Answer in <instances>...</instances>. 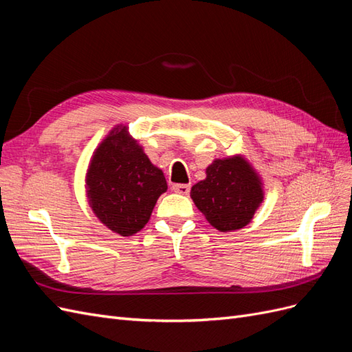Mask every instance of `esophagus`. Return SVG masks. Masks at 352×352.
<instances>
[{
	"mask_svg": "<svg viewBox=\"0 0 352 352\" xmlns=\"http://www.w3.org/2000/svg\"><path fill=\"white\" fill-rule=\"evenodd\" d=\"M173 190L180 195H188L189 190H190V185H186V184H176L173 185Z\"/></svg>",
	"mask_w": 352,
	"mask_h": 352,
	"instance_id": "esophagus-1",
	"label": "esophagus"
}]
</instances>
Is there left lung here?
<instances>
[{
    "instance_id": "obj_1",
    "label": "left lung",
    "mask_w": 352,
    "mask_h": 352,
    "mask_svg": "<svg viewBox=\"0 0 352 352\" xmlns=\"http://www.w3.org/2000/svg\"><path fill=\"white\" fill-rule=\"evenodd\" d=\"M206 173L190 189L197 208L220 232L247 226L264 199L258 173L242 155L217 158Z\"/></svg>"
}]
</instances>
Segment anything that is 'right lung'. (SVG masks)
<instances>
[{
    "instance_id": "right-lung-1",
    "label": "right lung",
    "mask_w": 352,
    "mask_h": 352,
    "mask_svg": "<svg viewBox=\"0 0 352 352\" xmlns=\"http://www.w3.org/2000/svg\"><path fill=\"white\" fill-rule=\"evenodd\" d=\"M166 190L162 170L126 126H116L95 150L87 172V197L95 216L114 233L132 236L146 225Z\"/></svg>"
}]
</instances>
